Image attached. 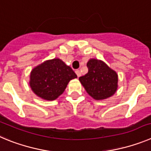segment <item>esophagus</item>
Masks as SVG:
<instances>
[{"label":"esophagus","mask_w":151,"mask_h":151,"mask_svg":"<svg viewBox=\"0 0 151 151\" xmlns=\"http://www.w3.org/2000/svg\"><path fill=\"white\" fill-rule=\"evenodd\" d=\"M75 73H76V74H77V77H81V71H80V70H75Z\"/></svg>","instance_id":"1"}]
</instances>
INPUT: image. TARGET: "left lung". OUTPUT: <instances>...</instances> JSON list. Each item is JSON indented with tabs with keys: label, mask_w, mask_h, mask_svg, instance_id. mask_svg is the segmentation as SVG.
I'll list each match as a JSON object with an SVG mask.
<instances>
[{
	"label": "left lung",
	"mask_w": 151,
	"mask_h": 151,
	"mask_svg": "<svg viewBox=\"0 0 151 151\" xmlns=\"http://www.w3.org/2000/svg\"><path fill=\"white\" fill-rule=\"evenodd\" d=\"M88 73L79 77L88 94L96 100H104L114 95L118 88V75L103 61L90 59Z\"/></svg>",
	"instance_id": "1"
}]
</instances>
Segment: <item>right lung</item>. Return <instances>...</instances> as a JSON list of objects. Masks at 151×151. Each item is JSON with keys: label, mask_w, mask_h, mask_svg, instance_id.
I'll use <instances>...</instances> for the list:
<instances>
[{"label": "right lung", "mask_w": 151, "mask_h": 151, "mask_svg": "<svg viewBox=\"0 0 151 151\" xmlns=\"http://www.w3.org/2000/svg\"><path fill=\"white\" fill-rule=\"evenodd\" d=\"M77 77L71 68L62 60L50 59L32 69L29 85L38 97L53 101L63 93L70 80Z\"/></svg>", "instance_id": "1"}]
</instances>
